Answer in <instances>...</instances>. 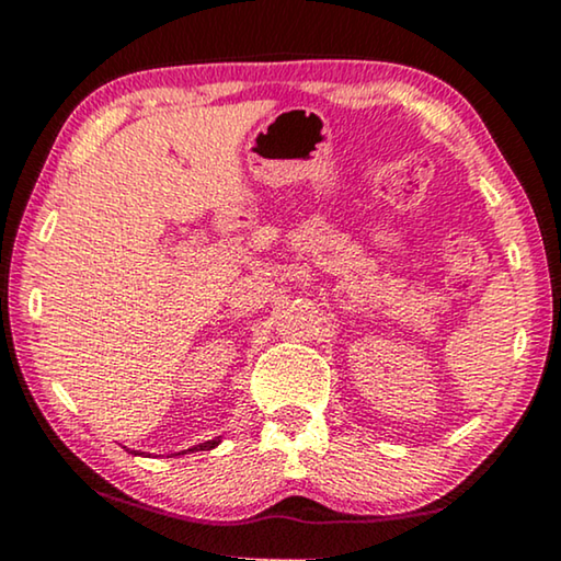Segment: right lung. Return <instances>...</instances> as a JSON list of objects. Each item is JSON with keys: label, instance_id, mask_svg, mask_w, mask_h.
<instances>
[{"label": "right lung", "instance_id": "1", "mask_svg": "<svg viewBox=\"0 0 561 561\" xmlns=\"http://www.w3.org/2000/svg\"><path fill=\"white\" fill-rule=\"evenodd\" d=\"M217 445H220V438H215V440H207V443H201V445H193V448H187L190 453H197V450H213V448H217ZM130 455H140L138 450H130V448H126ZM187 450H183V453H178V455H185Z\"/></svg>", "mask_w": 561, "mask_h": 561}]
</instances>
